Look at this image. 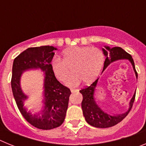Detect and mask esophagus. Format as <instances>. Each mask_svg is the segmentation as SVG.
<instances>
[{"label":"esophagus","instance_id":"1","mask_svg":"<svg viewBox=\"0 0 146 146\" xmlns=\"http://www.w3.org/2000/svg\"><path fill=\"white\" fill-rule=\"evenodd\" d=\"M77 91H78V90H77V89L71 88V92L72 93H75V92H77Z\"/></svg>","mask_w":146,"mask_h":146}]
</instances>
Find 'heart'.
I'll return each instance as SVG.
<instances>
[{
  "instance_id": "heart-1",
  "label": "heart",
  "mask_w": 146,
  "mask_h": 146,
  "mask_svg": "<svg viewBox=\"0 0 146 146\" xmlns=\"http://www.w3.org/2000/svg\"><path fill=\"white\" fill-rule=\"evenodd\" d=\"M104 63V55L98 47H73L64 50L62 60L54 57L50 66L55 77L66 80L71 67L72 74L66 81L68 86H77L83 81L88 84L99 74Z\"/></svg>"
}]
</instances>
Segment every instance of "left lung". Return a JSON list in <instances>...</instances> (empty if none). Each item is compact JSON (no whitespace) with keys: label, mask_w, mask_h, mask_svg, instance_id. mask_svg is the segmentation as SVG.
Masks as SVG:
<instances>
[{"label":"left lung","mask_w":146,"mask_h":146,"mask_svg":"<svg viewBox=\"0 0 146 146\" xmlns=\"http://www.w3.org/2000/svg\"><path fill=\"white\" fill-rule=\"evenodd\" d=\"M105 49L102 48L104 55H105L106 59L104 63V68L103 71L106 69L110 64L118 60L121 59H128L131 62V65L133 66L134 71L135 72L137 79V73L136 72L134 63L133 58H131L130 54L127 53L124 50L119 47H115L110 48V47L104 46ZM98 80H96L89 86H86L84 88L81 89L80 92L82 95V101L81 106H82V113L85 117V119L91 126L97 128H108L111 126L118 124L121 122L125 117L129 113L130 110L132 108L133 103L135 102V94L133 95L129 102V108L128 111L125 113L120 115H110L105 113L101 109V108L97 104L94 99V94L97 87Z\"/></svg>","instance_id":"1"}]
</instances>
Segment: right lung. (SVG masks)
<instances>
[{
	"label": "right lung",
	"instance_id": "right-lung-1",
	"mask_svg": "<svg viewBox=\"0 0 146 146\" xmlns=\"http://www.w3.org/2000/svg\"><path fill=\"white\" fill-rule=\"evenodd\" d=\"M56 50L52 46L30 47L15 58L13 62L11 85L18 109L28 123L40 129H52L60 126L64 123L69 104L70 90L57 80L50 66L55 55L53 51ZM37 68L41 69L45 74V106L40 114L33 115L24 107V102L27 97L21 91L20 78L23 71Z\"/></svg>",
	"mask_w": 146,
	"mask_h": 146
}]
</instances>
